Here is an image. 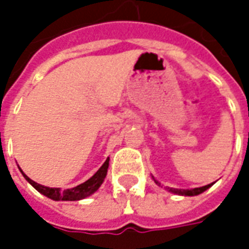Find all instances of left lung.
Listing matches in <instances>:
<instances>
[{
	"label": "left lung",
	"instance_id": "1",
	"mask_svg": "<svg viewBox=\"0 0 249 249\" xmlns=\"http://www.w3.org/2000/svg\"><path fill=\"white\" fill-rule=\"evenodd\" d=\"M152 178L155 180V183L160 184L157 181L156 178L152 176ZM213 184V183H212ZM212 184H208V185H204V187L200 188H193V189H178V188H169V192L176 193V195H180V196H197L200 193H203L204 191H207L209 187H212Z\"/></svg>",
	"mask_w": 249,
	"mask_h": 249
}]
</instances>
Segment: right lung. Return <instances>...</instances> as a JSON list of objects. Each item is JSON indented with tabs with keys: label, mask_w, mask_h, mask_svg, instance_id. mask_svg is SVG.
Wrapping results in <instances>:
<instances>
[{
	"label": "right lung",
	"mask_w": 249,
	"mask_h": 249,
	"mask_svg": "<svg viewBox=\"0 0 249 249\" xmlns=\"http://www.w3.org/2000/svg\"><path fill=\"white\" fill-rule=\"evenodd\" d=\"M108 167H109V157L105 160L101 168L98 169L97 172L93 175L92 178L87 180L85 183L80 184L74 188H71V189H65V191H61V188H51L45 187V185H41V184L36 183L32 178H29L26 175H25L21 168L19 171L24 175V178H26V181L29 184H32V187H35L40 193H42L46 197L52 198L54 201H77V200H82V198L90 196L93 193L97 191L98 188L101 187V184L104 183V180L107 178V173H108Z\"/></svg>",
	"instance_id": "add662e5"
}]
</instances>
